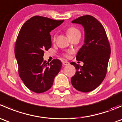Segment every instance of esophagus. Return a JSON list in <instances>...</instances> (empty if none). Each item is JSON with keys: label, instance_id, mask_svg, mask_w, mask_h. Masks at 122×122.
I'll return each instance as SVG.
<instances>
[{"label": "esophagus", "instance_id": "34e87169", "mask_svg": "<svg viewBox=\"0 0 122 122\" xmlns=\"http://www.w3.org/2000/svg\"><path fill=\"white\" fill-rule=\"evenodd\" d=\"M62 64H63V66H68V65H70V62L68 61H63Z\"/></svg>", "mask_w": 122, "mask_h": 122}]
</instances>
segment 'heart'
Returning a JSON list of instances; mask_svg holds the SVG:
<instances>
[{
    "instance_id": "obj_1",
    "label": "heart",
    "mask_w": 122,
    "mask_h": 122,
    "mask_svg": "<svg viewBox=\"0 0 122 122\" xmlns=\"http://www.w3.org/2000/svg\"><path fill=\"white\" fill-rule=\"evenodd\" d=\"M66 32H67V35H68V36L70 38L74 37V36H76V35H80V30H78L77 28L74 26H71V27H70V28H68V29H67ZM55 35L54 36V40H55ZM68 53H70V52H68ZM65 56L68 57V54H65Z\"/></svg>"
}]
</instances>
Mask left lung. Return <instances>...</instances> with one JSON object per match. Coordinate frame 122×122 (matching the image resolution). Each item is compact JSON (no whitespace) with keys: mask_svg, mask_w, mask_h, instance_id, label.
I'll return each instance as SVG.
<instances>
[{"mask_svg":"<svg viewBox=\"0 0 122 122\" xmlns=\"http://www.w3.org/2000/svg\"><path fill=\"white\" fill-rule=\"evenodd\" d=\"M72 23L83 26L85 38L76 56L77 61H83L84 65L70 63L76 70L71 84L77 90L87 93L96 89L105 78L111 52L110 44L103 26L92 16H80Z\"/></svg>","mask_w":122,"mask_h":122,"instance_id":"left-lung-1","label":"left lung"}]
</instances>
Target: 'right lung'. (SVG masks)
Wrapping results in <instances>:
<instances>
[{"label": "right lung", "mask_w": 122, "mask_h": 122, "mask_svg": "<svg viewBox=\"0 0 122 122\" xmlns=\"http://www.w3.org/2000/svg\"><path fill=\"white\" fill-rule=\"evenodd\" d=\"M63 22L35 16L25 22L19 31L15 55L19 76L32 92L41 93L48 90L61 70L60 60L54 59L49 64L43 56L52 45L50 32Z\"/></svg>", "instance_id": "obj_1"}]
</instances>
